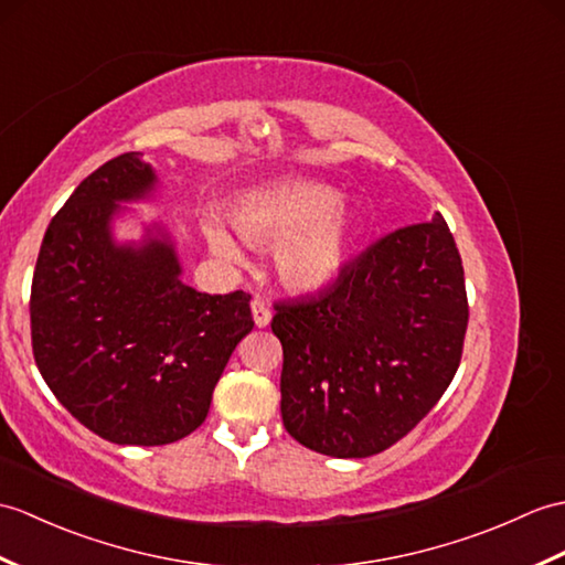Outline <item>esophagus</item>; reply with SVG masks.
I'll list each match as a JSON object with an SVG mask.
<instances>
[{"label":"esophagus","mask_w":565,"mask_h":565,"mask_svg":"<svg viewBox=\"0 0 565 565\" xmlns=\"http://www.w3.org/2000/svg\"><path fill=\"white\" fill-rule=\"evenodd\" d=\"M253 318L257 327H267L271 322V310L262 298H253Z\"/></svg>","instance_id":"esophagus-1"}]
</instances>
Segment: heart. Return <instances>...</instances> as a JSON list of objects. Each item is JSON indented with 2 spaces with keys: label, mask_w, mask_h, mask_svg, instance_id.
I'll return each instance as SVG.
<instances>
[{
  "label": "heart",
  "mask_w": 565,
  "mask_h": 565,
  "mask_svg": "<svg viewBox=\"0 0 565 565\" xmlns=\"http://www.w3.org/2000/svg\"><path fill=\"white\" fill-rule=\"evenodd\" d=\"M233 226L250 245H277L279 279L294 291H318L342 274L351 247V216L342 192L322 180H286L241 196ZM214 253L241 262L238 241L221 221H206Z\"/></svg>",
  "instance_id": "obj_1"
}]
</instances>
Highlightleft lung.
Wrapping results in <instances>:
<instances>
[{
  "instance_id": "8db88e82",
  "label": "left lung",
  "mask_w": 565,
  "mask_h": 565,
  "mask_svg": "<svg viewBox=\"0 0 565 565\" xmlns=\"http://www.w3.org/2000/svg\"><path fill=\"white\" fill-rule=\"evenodd\" d=\"M274 310L286 430L315 452L371 457L422 422L460 369L462 257L436 212L383 235L318 296Z\"/></svg>"
}]
</instances>
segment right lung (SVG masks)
Segmentation results:
<instances>
[{
  "label": "right lung",
  "mask_w": 565,
  "mask_h": 565,
  "mask_svg": "<svg viewBox=\"0 0 565 565\" xmlns=\"http://www.w3.org/2000/svg\"><path fill=\"white\" fill-rule=\"evenodd\" d=\"M129 151L82 180L52 216L31 286L33 356L78 424L117 445H168L204 424L233 349L253 330L250 296L180 279L168 235L115 245L117 202L151 194Z\"/></svg>",
  "instance_id": "obj_1"
}]
</instances>
